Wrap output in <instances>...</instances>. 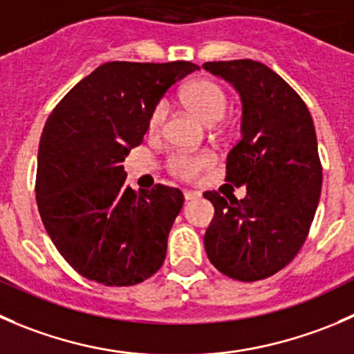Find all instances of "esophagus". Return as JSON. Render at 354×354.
<instances>
[{"instance_id": "obj_1", "label": "esophagus", "mask_w": 354, "mask_h": 354, "mask_svg": "<svg viewBox=\"0 0 354 354\" xmlns=\"http://www.w3.org/2000/svg\"><path fill=\"white\" fill-rule=\"evenodd\" d=\"M183 195H185V201H195V198H198L201 197V194H198V192H192V190H185L183 192Z\"/></svg>"}]
</instances>
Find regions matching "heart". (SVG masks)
Listing matches in <instances>:
<instances>
[{
	"label": "heart",
	"instance_id": "heart-1",
	"mask_svg": "<svg viewBox=\"0 0 354 354\" xmlns=\"http://www.w3.org/2000/svg\"><path fill=\"white\" fill-rule=\"evenodd\" d=\"M181 100L183 104L194 112L197 118H201L205 124H214V122L221 121L228 109V93L225 91L219 82L212 81V79H197V81L190 82L181 93ZM167 118V105L166 102H159L156 107L152 109L149 115V133L150 135H157L162 131L164 122ZM212 162L211 152H195V153H173L167 159V167L171 173L183 180H192L197 176L201 171H204L209 164Z\"/></svg>",
	"mask_w": 354,
	"mask_h": 354
}]
</instances>
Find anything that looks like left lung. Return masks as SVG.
<instances>
[{"mask_svg": "<svg viewBox=\"0 0 354 354\" xmlns=\"http://www.w3.org/2000/svg\"><path fill=\"white\" fill-rule=\"evenodd\" d=\"M242 98V136L226 157V181L247 195L205 192L214 218L205 230L209 261L223 275L256 282L275 275L306 240L322 192L313 119L303 98L261 62H205Z\"/></svg>", "mask_w": 354, "mask_h": 354, "instance_id": "1", "label": "left lung"}]
</instances>
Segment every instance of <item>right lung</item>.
<instances>
[{
	"mask_svg": "<svg viewBox=\"0 0 354 354\" xmlns=\"http://www.w3.org/2000/svg\"><path fill=\"white\" fill-rule=\"evenodd\" d=\"M192 62H107L58 102L37 152L36 201L58 252L84 279L136 286L162 266L183 207L178 188L126 187L122 162L145 136L152 109Z\"/></svg>",
	"mask_w": 354,
	"mask_h": 354,
	"instance_id": "add662e5",
	"label": "right lung"
}]
</instances>
